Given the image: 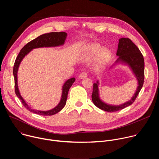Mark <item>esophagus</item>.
<instances>
[{
    "mask_svg": "<svg viewBox=\"0 0 159 159\" xmlns=\"http://www.w3.org/2000/svg\"><path fill=\"white\" fill-rule=\"evenodd\" d=\"M87 73L85 72H82V73L79 75V78L82 79H84V78L87 77Z\"/></svg>",
    "mask_w": 159,
    "mask_h": 159,
    "instance_id": "esophagus-1",
    "label": "esophagus"
}]
</instances>
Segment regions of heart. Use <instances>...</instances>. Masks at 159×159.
<instances>
[{"instance_id": "b5f03b06", "label": "heart", "mask_w": 159, "mask_h": 159, "mask_svg": "<svg viewBox=\"0 0 159 159\" xmlns=\"http://www.w3.org/2000/svg\"><path fill=\"white\" fill-rule=\"evenodd\" d=\"M100 44L98 43H92L89 44L86 48L85 56L87 58L92 57L100 49ZM112 53L110 50L107 48H103L101 49L97 54L95 65L98 68H102L104 66L111 60Z\"/></svg>"}]
</instances>
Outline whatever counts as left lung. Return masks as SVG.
<instances>
[{
    "label": "left lung",
    "instance_id": "left-lung-1",
    "mask_svg": "<svg viewBox=\"0 0 159 159\" xmlns=\"http://www.w3.org/2000/svg\"><path fill=\"white\" fill-rule=\"evenodd\" d=\"M116 55L119 56V60L128 64L133 71L136 77L139 82V86L135 94L128 102L117 106H110L102 102L99 97L98 93V82L93 84V90L92 94V100L93 103L98 107L107 112H116L123 109L129 105L132 104L137 98L140 90L142 89L145 79V63L142 53L136 46L132 41L129 38H122L120 39L118 43V48L116 52Z\"/></svg>",
    "mask_w": 159,
    "mask_h": 159
}]
</instances>
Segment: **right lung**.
<instances>
[{"instance_id": "add662e5", "label": "right lung", "mask_w": 159, "mask_h": 159, "mask_svg": "<svg viewBox=\"0 0 159 159\" xmlns=\"http://www.w3.org/2000/svg\"><path fill=\"white\" fill-rule=\"evenodd\" d=\"M66 36V33L65 32H51L48 33H45L42 35L39 36L36 38L33 39L32 41L28 43L24 47L22 48L20 52L19 53L17 57L14 62V67H13V75L14 77V88H15V93L17 98L20 100L22 105H23L27 109L30 111L36 113L37 115H42V116H52L56 113L58 112L61 111L64 106H65L68 93H69V89L75 82V78H71L66 81L63 86V91L61 99L58 104V105L53 108L52 110L47 111H36L30 108L25 102L24 99H22L20 93L19 92V89L17 87V73L19 68V65L25 55H26L33 48H40V47H56L61 45L64 43L65 38Z\"/></svg>"}]
</instances>
